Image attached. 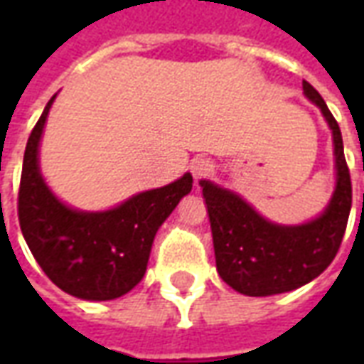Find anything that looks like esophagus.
Masks as SVG:
<instances>
[{
  "instance_id": "1",
  "label": "esophagus",
  "mask_w": 364,
  "mask_h": 364,
  "mask_svg": "<svg viewBox=\"0 0 364 364\" xmlns=\"http://www.w3.org/2000/svg\"><path fill=\"white\" fill-rule=\"evenodd\" d=\"M191 173L195 177V181H200V179H205L208 175L214 171V166L210 159H205V158H198V159H193L191 161Z\"/></svg>"
}]
</instances>
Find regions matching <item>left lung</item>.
<instances>
[{
    "mask_svg": "<svg viewBox=\"0 0 364 364\" xmlns=\"http://www.w3.org/2000/svg\"><path fill=\"white\" fill-rule=\"evenodd\" d=\"M302 87L323 114L333 140L336 189L316 218L296 226L277 224L234 191L206 179L198 183L213 230L218 274L245 296L290 292L323 273L341 245L351 213V177L339 124L320 93L308 82Z\"/></svg>",
    "mask_w": 364,
    "mask_h": 364,
    "instance_id": "left-lung-1",
    "label": "left lung"
}]
</instances>
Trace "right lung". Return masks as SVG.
Segmentation results:
<instances>
[{"label":"right lung","instance_id":"obj_1","mask_svg":"<svg viewBox=\"0 0 364 364\" xmlns=\"http://www.w3.org/2000/svg\"><path fill=\"white\" fill-rule=\"evenodd\" d=\"M56 95L28 136L19 187V224L28 250L58 289L83 300H114L142 281L159 226L193 189V175L132 195L109 210H77L44 181L38 148Z\"/></svg>","mask_w":364,"mask_h":364}]
</instances>
